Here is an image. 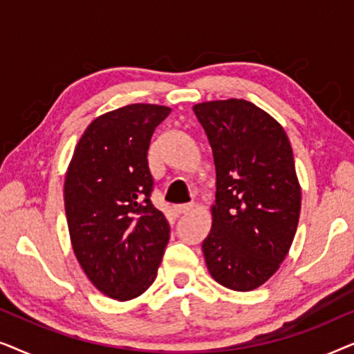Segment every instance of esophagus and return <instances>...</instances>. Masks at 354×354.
<instances>
[{
  "mask_svg": "<svg viewBox=\"0 0 354 354\" xmlns=\"http://www.w3.org/2000/svg\"><path fill=\"white\" fill-rule=\"evenodd\" d=\"M174 209H176L177 214H187V212H190L193 209V205H177Z\"/></svg>",
  "mask_w": 354,
  "mask_h": 354,
  "instance_id": "obj_1",
  "label": "esophagus"
}]
</instances>
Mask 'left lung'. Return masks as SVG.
<instances>
[{"label":"left lung","instance_id":"1","mask_svg":"<svg viewBox=\"0 0 354 354\" xmlns=\"http://www.w3.org/2000/svg\"><path fill=\"white\" fill-rule=\"evenodd\" d=\"M216 166V205L203 240L217 283L250 292L277 272L301 209L292 145L277 120L245 100L193 106Z\"/></svg>","mask_w":354,"mask_h":354}]
</instances>
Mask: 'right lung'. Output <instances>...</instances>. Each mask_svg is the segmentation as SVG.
Listing matches in <instances>:
<instances>
[{
  "mask_svg": "<svg viewBox=\"0 0 354 354\" xmlns=\"http://www.w3.org/2000/svg\"><path fill=\"white\" fill-rule=\"evenodd\" d=\"M171 109L129 104L96 118L74 149L64 182L71 243L90 282L127 301L147 292L169 241L153 206L148 148Z\"/></svg>",
  "mask_w": 354,
  "mask_h": 354,
  "instance_id": "right-lung-1",
  "label": "right lung"
}]
</instances>
